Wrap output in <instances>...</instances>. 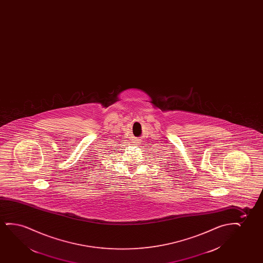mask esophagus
Here are the masks:
<instances>
[{"label": "esophagus", "instance_id": "34e87169", "mask_svg": "<svg viewBox=\"0 0 263 263\" xmlns=\"http://www.w3.org/2000/svg\"><path fill=\"white\" fill-rule=\"evenodd\" d=\"M132 143H133V144H136V145H138V144H139V142H138V141H137V140L133 141V142H132Z\"/></svg>", "mask_w": 263, "mask_h": 263}]
</instances>
